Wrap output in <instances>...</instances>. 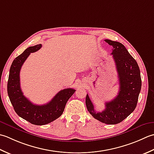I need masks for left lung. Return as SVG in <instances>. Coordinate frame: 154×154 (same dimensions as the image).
Wrapping results in <instances>:
<instances>
[{"mask_svg": "<svg viewBox=\"0 0 154 154\" xmlns=\"http://www.w3.org/2000/svg\"><path fill=\"white\" fill-rule=\"evenodd\" d=\"M113 46L112 54L118 74L120 90L117 96L106 102L101 112L95 111L88 95L86 97L88 111L96 120L106 124H116L126 118L136 108L142 87L140 70L136 61L122 43L105 40Z\"/></svg>", "mask_w": 154, "mask_h": 154, "instance_id": "1", "label": "left lung"}]
</instances>
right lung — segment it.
Returning a JSON list of instances; mask_svg holds the SVG:
<instances>
[{
  "label": "right lung",
  "mask_w": 154,
  "mask_h": 154,
  "mask_svg": "<svg viewBox=\"0 0 154 154\" xmlns=\"http://www.w3.org/2000/svg\"><path fill=\"white\" fill-rule=\"evenodd\" d=\"M41 47L40 44L30 46L14 60L9 72L7 84L8 95L16 113L25 120L38 125L49 124L60 116L68 100L76 91L73 88L62 90L51 101L40 106L33 104L23 95L20 84L21 67L30 53L38 51Z\"/></svg>",
  "instance_id": "right-lung-1"
}]
</instances>
